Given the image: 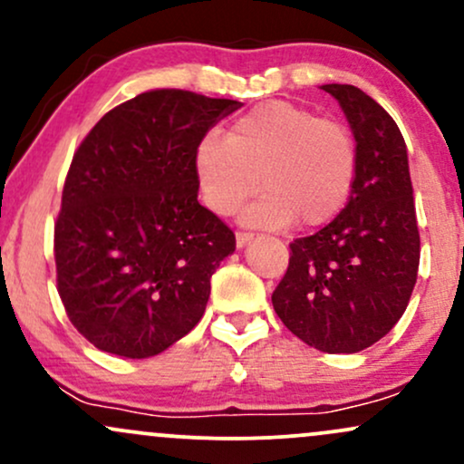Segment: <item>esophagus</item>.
Here are the masks:
<instances>
[{"label": "esophagus", "mask_w": 464, "mask_h": 464, "mask_svg": "<svg viewBox=\"0 0 464 464\" xmlns=\"http://www.w3.org/2000/svg\"><path fill=\"white\" fill-rule=\"evenodd\" d=\"M250 239H253V236H250V233H236V246L237 248H244L250 242Z\"/></svg>", "instance_id": "esophagus-1"}]
</instances>
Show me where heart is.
Returning <instances> with one entry per match:
<instances>
[{
  "label": "heart",
  "instance_id": "b5f03b06",
  "mask_svg": "<svg viewBox=\"0 0 464 464\" xmlns=\"http://www.w3.org/2000/svg\"><path fill=\"white\" fill-rule=\"evenodd\" d=\"M202 202L233 216L250 196L266 194L242 214L259 228L299 220L314 228L332 222L353 189L358 152L351 130L292 102H264L233 121L227 135L211 130L194 157Z\"/></svg>",
  "mask_w": 464,
  "mask_h": 464
}]
</instances>
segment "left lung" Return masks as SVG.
Here are the masks:
<instances>
[{
    "instance_id": "left-lung-1",
    "label": "left lung",
    "mask_w": 464,
    "mask_h": 464,
    "mask_svg": "<svg viewBox=\"0 0 464 464\" xmlns=\"http://www.w3.org/2000/svg\"><path fill=\"white\" fill-rule=\"evenodd\" d=\"M355 137L349 202L310 237L290 244L273 307L296 338L324 353H358L395 327L417 284L419 228L401 130L353 84H323Z\"/></svg>"
}]
</instances>
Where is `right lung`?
I'll use <instances>...</instances> for the list:
<instances>
[{"label":"right lung","mask_w":464,"mask_h":464,"mask_svg":"<svg viewBox=\"0 0 464 464\" xmlns=\"http://www.w3.org/2000/svg\"><path fill=\"white\" fill-rule=\"evenodd\" d=\"M239 106L152 89L109 111L80 143L54 257L69 321L93 347L152 358L198 324L236 236L198 202L194 157Z\"/></svg>","instance_id":"add662e5"}]
</instances>
